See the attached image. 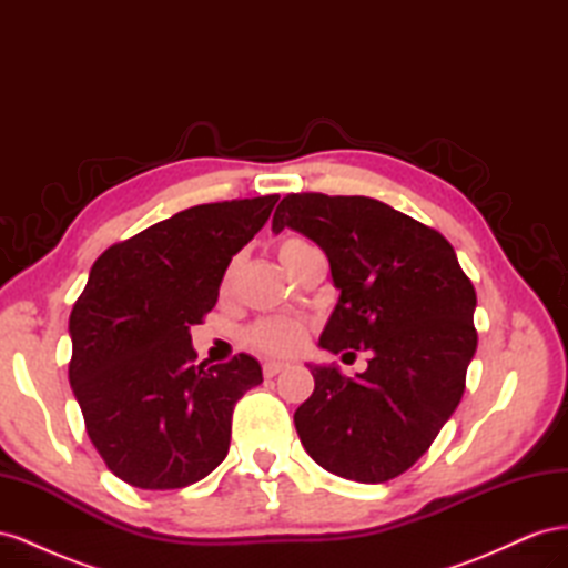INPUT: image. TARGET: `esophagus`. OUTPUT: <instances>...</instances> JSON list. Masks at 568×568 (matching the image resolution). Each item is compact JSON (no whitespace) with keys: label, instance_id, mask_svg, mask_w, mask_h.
I'll list each match as a JSON object with an SVG mask.
<instances>
[{"label":"esophagus","instance_id":"obj_1","mask_svg":"<svg viewBox=\"0 0 568 568\" xmlns=\"http://www.w3.org/2000/svg\"><path fill=\"white\" fill-rule=\"evenodd\" d=\"M286 367H288L286 363H274V359H272V363H265V365H263V372H265L267 379H272V376H277V374L284 372Z\"/></svg>","mask_w":568,"mask_h":568}]
</instances>
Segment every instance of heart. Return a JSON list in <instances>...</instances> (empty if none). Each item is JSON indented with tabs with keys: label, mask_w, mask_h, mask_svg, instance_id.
I'll return each mask as SVG.
<instances>
[{
	"label": "heart",
	"mask_w": 568,
	"mask_h": 568,
	"mask_svg": "<svg viewBox=\"0 0 568 568\" xmlns=\"http://www.w3.org/2000/svg\"><path fill=\"white\" fill-rule=\"evenodd\" d=\"M307 244L301 242V239H286L280 246V261H288L291 255L298 253L301 248H305ZM234 284V265L227 270L225 274V284H222V291H230ZM248 343L253 348L270 353V355H288L301 348L303 343V326L294 320H261L255 322L248 334H246Z\"/></svg>",
	"instance_id": "1"
}]
</instances>
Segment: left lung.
Wrapping results in <instances>:
<instances>
[{
	"instance_id": "obj_1",
	"label": "left lung",
	"mask_w": 568,
	"mask_h": 568,
	"mask_svg": "<svg viewBox=\"0 0 568 568\" xmlns=\"http://www.w3.org/2000/svg\"><path fill=\"white\" fill-rule=\"evenodd\" d=\"M284 227L324 251L338 288L320 348L372 353L355 379L307 363L315 390L294 415L298 438L322 469L384 484L428 450L462 400L476 291L448 239L376 199L288 194L272 217L274 234Z\"/></svg>"
}]
</instances>
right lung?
<instances>
[{
  "label": "right lung",
  "instance_id": "add662e5",
  "mask_svg": "<svg viewBox=\"0 0 568 568\" xmlns=\"http://www.w3.org/2000/svg\"><path fill=\"white\" fill-rule=\"evenodd\" d=\"M280 196L203 203L106 248L73 305L68 379L106 467L144 490H175L227 457L232 412L263 382L257 359L194 363L192 326L213 311L232 257Z\"/></svg>",
  "mask_w": 568,
  "mask_h": 568
}]
</instances>
